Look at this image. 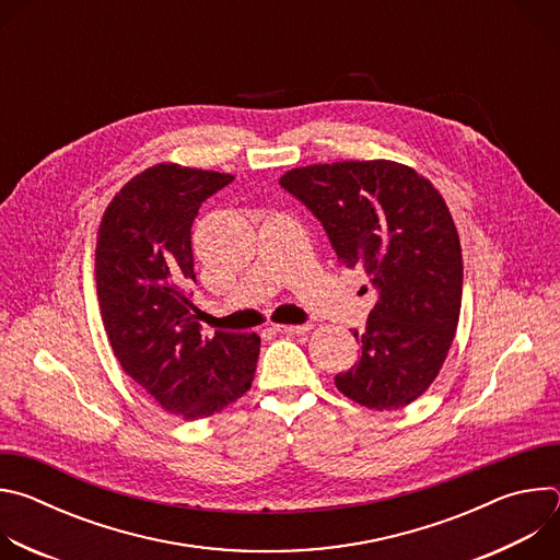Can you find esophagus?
<instances>
[{
    "label": "esophagus",
    "instance_id": "esophagus-1",
    "mask_svg": "<svg viewBox=\"0 0 560 560\" xmlns=\"http://www.w3.org/2000/svg\"><path fill=\"white\" fill-rule=\"evenodd\" d=\"M310 330V326H275V332H281V335H305Z\"/></svg>",
    "mask_w": 560,
    "mask_h": 560
}]
</instances>
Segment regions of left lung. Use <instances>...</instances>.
I'll list each match as a JSON object with an SVG mask.
<instances>
[{
	"label": "left lung",
	"mask_w": 560,
	"mask_h": 560,
	"mask_svg": "<svg viewBox=\"0 0 560 560\" xmlns=\"http://www.w3.org/2000/svg\"><path fill=\"white\" fill-rule=\"evenodd\" d=\"M279 182L324 223L339 266L378 292L337 389L368 410L410 406L439 376L460 316V238L443 195L389 159L301 166Z\"/></svg>",
	"instance_id": "left-lung-1"
}]
</instances>
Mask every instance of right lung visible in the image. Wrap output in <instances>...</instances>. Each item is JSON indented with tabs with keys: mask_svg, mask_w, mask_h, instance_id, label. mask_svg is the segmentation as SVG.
Returning a JSON list of instances; mask_svg holds the SVG:
<instances>
[{
	"mask_svg": "<svg viewBox=\"0 0 560 560\" xmlns=\"http://www.w3.org/2000/svg\"><path fill=\"white\" fill-rule=\"evenodd\" d=\"M228 173L154 164L106 206L95 248L102 322L124 372L159 408L197 421L242 398L255 378L257 335H201L186 288L195 281L190 228Z\"/></svg>",
	"mask_w": 560,
	"mask_h": 560,
	"instance_id": "1",
	"label": "right lung"
}]
</instances>
